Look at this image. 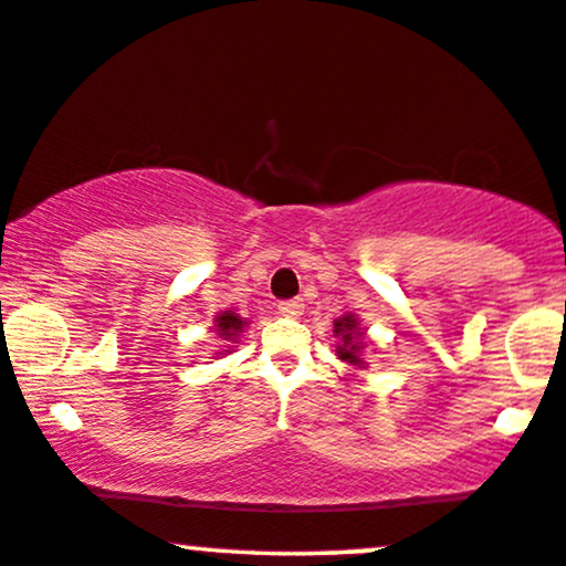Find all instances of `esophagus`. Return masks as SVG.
Listing matches in <instances>:
<instances>
[{"label":"esophagus","instance_id":"obj_1","mask_svg":"<svg viewBox=\"0 0 566 566\" xmlns=\"http://www.w3.org/2000/svg\"><path fill=\"white\" fill-rule=\"evenodd\" d=\"M276 307H279V313L287 315V318H297V315H303L305 303L300 297H292V300H282Z\"/></svg>","mask_w":566,"mask_h":566}]
</instances>
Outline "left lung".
Wrapping results in <instances>:
<instances>
[{
	"label": "left lung",
	"instance_id": "8db88e82",
	"mask_svg": "<svg viewBox=\"0 0 566 566\" xmlns=\"http://www.w3.org/2000/svg\"><path fill=\"white\" fill-rule=\"evenodd\" d=\"M334 336L338 338L336 357L344 359L349 367H365L367 361L361 357L365 352V331L359 328V321L352 313L342 315L334 321Z\"/></svg>",
	"mask_w": 566,
	"mask_h": 566
}]
</instances>
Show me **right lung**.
Here are the masks:
<instances>
[{
  "instance_id": "add662e5",
  "label": "right lung",
  "mask_w": 566,
  "mask_h": 566,
  "mask_svg": "<svg viewBox=\"0 0 566 566\" xmlns=\"http://www.w3.org/2000/svg\"><path fill=\"white\" fill-rule=\"evenodd\" d=\"M243 328H245V318H240V315L232 313V311H222L214 318V331H217V336L222 338V342L235 344L238 336L243 334ZM228 349H230V346H228ZM228 349H224V352H228ZM217 354H220V352H217Z\"/></svg>"
}]
</instances>
